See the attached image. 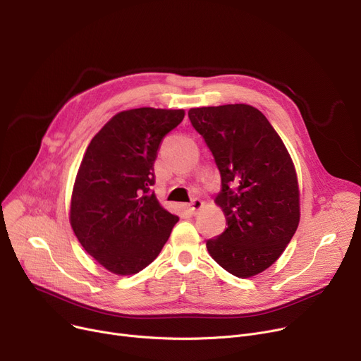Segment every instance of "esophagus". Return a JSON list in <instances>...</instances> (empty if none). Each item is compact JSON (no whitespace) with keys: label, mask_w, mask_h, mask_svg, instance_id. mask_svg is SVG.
Masks as SVG:
<instances>
[{"label":"esophagus","mask_w":361,"mask_h":361,"mask_svg":"<svg viewBox=\"0 0 361 361\" xmlns=\"http://www.w3.org/2000/svg\"><path fill=\"white\" fill-rule=\"evenodd\" d=\"M202 206H203V202L200 199H195V200H192L190 203H188V209H190L193 214H196Z\"/></svg>","instance_id":"1"}]
</instances>
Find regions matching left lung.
<instances>
[{"instance_id":"obj_1","label":"left lung","mask_w":361,"mask_h":361,"mask_svg":"<svg viewBox=\"0 0 361 361\" xmlns=\"http://www.w3.org/2000/svg\"><path fill=\"white\" fill-rule=\"evenodd\" d=\"M188 118L219 169L215 202L228 224L206 241L207 252L234 276H255L282 255L298 226L300 193L291 157L255 106L192 108Z\"/></svg>"}]
</instances>
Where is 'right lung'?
<instances>
[{"label":"right lung","mask_w":361,"mask_h":361,"mask_svg":"<svg viewBox=\"0 0 361 361\" xmlns=\"http://www.w3.org/2000/svg\"><path fill=\"white\" fill-rule=\"evenodd\" d=\"M183 118V109L123 111L86 149L73 187L70 224L83 249L112 274L145 269L178 221L150 185L159 145Z\"/></svg>","instance_id":"right-lung-1"}]
</instances>
